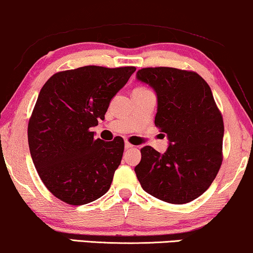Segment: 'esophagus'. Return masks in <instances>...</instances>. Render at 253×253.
Segmentation results:
<instances>
[{"label":"esophagus","instance_id":"esophagus-1","mask_svg":"<svg viewBox=\"0 0 253 253\" xmlns=\"http://www.w3.org/2000/svg\"><path fill=\"white\" fill-rule=\"evenodd\" d=\"M133 145H132V143H129L128 141H126V142H125V148H126V149H130V148H133Z\"/></svg>","mask_w":253,"mask_h":253}]
</instances>
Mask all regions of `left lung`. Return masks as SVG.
I'll return each mask as SVG.
<instances>
[{
	"label": "left lung",
	"mask_w": 253,
	"mask_h": 253,
	"mask_svg": "<svg viewBox=\"0 0 253 253\" xmlns=\"http://www.w3.org/2000/svg\"><path fill=\"white\" fill-rule=\"evenodd\" d=\"M136 78L158 94L155 126L169 139L161 154L145 146L135 174L143 190L164 202L184 204L200 197L223 161L224 123L208 83L175 68H143Z\"/></svg>",
	"instance_id": "1"
}]
</instances>
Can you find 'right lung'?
Segmentation results:
<instances>
[{"mask_svg": "<svg viewBox=\"0 0 253 253\" xmlns=\"http://www.w3.org/2000/svg\"><path fill=\"white\" fill-rule=\"evenodd\" d=\"M134 66L88 65L51 76L42 87L28 125V142L42 182L70 206L98 200L110 189L125 142H105L91 127L105 119L111 99Z\"/></svg>", "mask_w": 253, "mask_h": 253, "instance_id": "1", "label": "right lung"}]
</instances>
